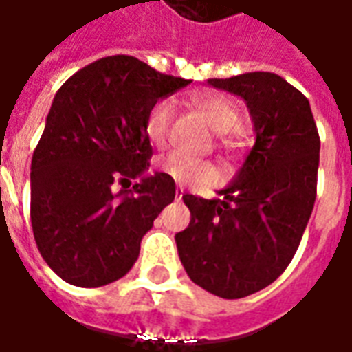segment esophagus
Listing matches in <instances>:
<instances>
[{
  "label": "esophagus",
  "mask_w": 352,
  "mask_h": 352,
  "mask_svg": "<svg viewBox=\"0 0 352 352\" xmlns=\"http://www.w3.org/2000/svg\"><path fill=\"white\" fill-rule=\"evenodd\" d=\"M183 194H184V188L181 186V184H177V188H175V199H181L183 198Z\"/></svg>",
  "instance_id": "1"
}]
</instances>
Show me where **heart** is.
<instances>
[{
  "mask_svg": "<svg viewBox=\"0 0 352 352\" xmlns=\"http://www.w3.org/2000/svg\"><path fill=\"white\" fill-rule=\"evenodd\" d=\"M192 107L198 111L199 115L206 118L209 128L214 133H226V143L232 146L239 145L243 141V131L237 128L239 124V111L237 107L222 96L213 94H192ZM171 103L169 101H158L146 115L145 131L148 141L153 145H162L166 141L169 128V118H171ZM156 168L164 175L171 177L177 183H206L214 177L211 164L201 158H196L192 154L183 151H171L164 154L156 160Z\"/></svg>",
  "mask_w": 352,
  "mask_h": 352,
  "instance_id": "obj_1",
  "label": "heart"
}]
</instances>
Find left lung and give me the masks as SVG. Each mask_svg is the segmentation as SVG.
Listing matches in <instances>:
<instances>
[{"label": "left lung", "instance_id": "8db88e82", "mask_svg": "<svg viewBox=\"0 0 352 352\" xmlns=\"http://www.w3.org/2000/svg\"><path fill=\"white\" fill-rule=\"evenodd\" d=\"M207 85L245 101L254 145L222 198L184 194L190 224L175 243L196 285L236 300L272 285L294 256L317 196L320 139L307 98L275 73Z\"/></svg>", "mask_w": 352, "mask_h": 352}]
</instances>
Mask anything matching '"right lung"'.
I'll return each instance as SVG.
<instances>
[{"label":"right lung","mask_w":352,"mask_h":352,"mask_svg":"<svg viewBox=\"0 0 352 352\" xmlns=\"http://www.w3.org/2000/svg\"><path fill=\"white\" fill-rule=\"evenodd\" d=\"M190 80L133 56H107L67 79L32 158V228L50 270L75 287L120 279L141 239L175 199V181L148 173V111ZM139 178L130 191L114 183Z\"/></svg>","instance_id":"obj_1"}]
</instances>
